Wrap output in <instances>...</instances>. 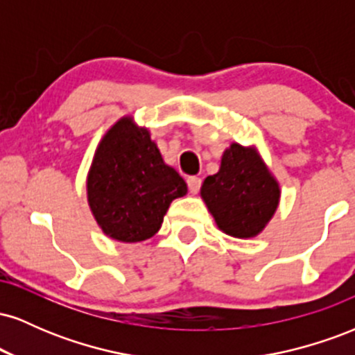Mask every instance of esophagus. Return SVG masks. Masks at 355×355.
I'll return each instance as SVG.
<instances>
[{"mask_svg": "<svg viewBox=\"0 0 355 355\" xmlns=\"http://www.w3.org/2000/svg\"><path fill=\"white\" fill-rule=\"evenodd\" d=\"M187 185H189V190L191 193H197L202 187V178L200 177H189L187 178Z\"/></svg>", "mask_w": 355, "mask_h": 355, "instance_id": "34e87169", "label": "esophagus"}]
</instances>
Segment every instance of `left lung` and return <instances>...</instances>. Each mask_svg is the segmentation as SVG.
<instances>
[{
  "mask_svg": "<svg viewBox=\"0 0 355 355\" xmlns=\"http://www.w3.org/2000/svg\"><path fill=\"white\" fill-rule=\"evenodd\" d=\"M200 195L223 234L252 239L274 217L280 187L257 148L232 144L218 172L205 178Z\"/></svg>",
  "mask_w": 355,
  "mask_h": 355,
  "instance_id": "left-lung-1",
  "label": "left lung"
}]
</instances>
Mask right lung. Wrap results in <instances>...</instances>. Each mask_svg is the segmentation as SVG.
<instances>
[{
    "label": "right lung",
    "instance_id": "1",
    "mask_svg": "<svg viewBox=\"0 0 355 355\" xmlns=\"http://www.w3.org/2000/svg\"><path fill=\"white\" fill-rule=\"evenodd\" d=\"M187 183L166 165L148 128L123 116L105 133L93 155L87 197L105 235L125 243L153 237Z\"/></svg>",
    "mask_w": 355,
    "mask_h": 355
}]
</instances>
